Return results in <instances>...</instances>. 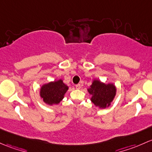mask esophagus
<instances>
[{
	"label": "esophagus",
	"mask_w": 152,
	"mask_h": 152,
	"mask_svg": "<svg viewBox=\"0 0 152 152\" xmlns=\"http://www.w3.org/2000/svg\"><path fill=\"white\" fill-rule=\"evenodd\" d=\"M80 84H77V85H76L75 86V88H76V89H80Z\"/></svg>",
	"instance_id": "esophagus-1"
}]
</instances>
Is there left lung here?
<instances>
[{
    "instance_id": "left-lung-1",
    "label": "left lung",
    "mask_w": 152,
    "mask_h": 152,
    "mask_svg": "<svg viewBox=\"0 0 152 152\" xmlns=\"http://www.w3.org/2000/svg\"><path fill=\"white\" fill-rule=\"evenodd\" d=\"M91 97V102L100 109L108 107L116 94V87L113 83L102 82L98 79L92 80L91 85L87 89Z\"/></svg>"
}]
</instances>
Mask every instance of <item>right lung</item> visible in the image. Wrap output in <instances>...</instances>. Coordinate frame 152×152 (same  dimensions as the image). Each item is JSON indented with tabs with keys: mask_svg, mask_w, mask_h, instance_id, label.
<instances>
[{
	"mask_svg": "<svg viewBox=\"0 0 152 152\" xmlns=\"http://www.w3.org/2000/svg\"><path fill=\"white\" fill-rule=\"evenodd\" d=\"M68 89L69 86L63 80L58 79L43 84L39 88V96L45 104L53 106L63 100Z\"/></svg>",
	"mask_w": 152,
	"mask_h": 152,
	"instance_id": "right-lung-1",
	"label": "right lung"
}]
</instances>
